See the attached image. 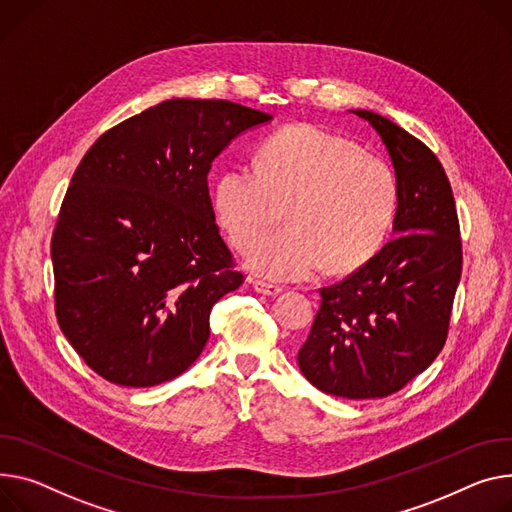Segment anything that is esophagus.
Masks as SVG:
<instances>
[{
  "label": "esophagus",
  "instance_id": "1",
  "mask_svg": "<svg viewBox=\"0 0 512 512\" xmlns=\"http://www.w3.org/2000/svg\"><path fill=\"white\" fill-rule=\"evenodd\" d=\"M253 288H255L259 294H267V296H276V294H280V292L284 290L280 284L265 282V280H253Z\"/></svg>",
  "mask_w": 512,
  "mask_h": 512
}]
</instances>
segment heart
Returning <instances> with one entry per match:
<instances>
[{"mask_svg": "<svg viewBox=\"0 0 512 512\" xmlns=\"http://www.w3.org/2000/svg\"><path fill=\"white\" fill-rule=\"evenodd\" d=\"M399 203L391 164L311 123L288 125L261 144L257 164L218 179L214 206L236 249L247 251L287 208L291 226L260 242L249 263L263 276L346 274L383 247Z\"/></svg>", "mask_w": 512, "mask_h": 512, "instance_id": "b5f03b06", "label": "heart"}]
</instances>
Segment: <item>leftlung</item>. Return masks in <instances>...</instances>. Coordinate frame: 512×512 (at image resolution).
Instances as JSON below:
<instances>
[{"mask_svg":"<svg viewBox=\"0 0 512 512\" xmlns=\"http://www.w3.org/2000/svg\"><path fill=\"white\" fill-rule=\"evenodd\" d=\"M354 113L377 129L393 160L397 236L354 274L319 290L298 366L323 393L374 399L403 389L445 346L463 249L453 189L434 152L377 113Z\"/></svg>","mask_w":512,"mask_h":512,"instance_id":"left-lung-1","label":"left lung"}]
</instances>
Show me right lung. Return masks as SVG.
I'll use <instances>...</instances> for the list:
<instances>
[{"mask_svg":"<svg viewBox=\"0 0 512 512\" xmlns=\"http://www.w3.org/2000/svg\"><path fill=\"white\" fill-rule=\"evenodd\" d=\"M271 115L173 98L90 146L51 238L57 323L109 383L179 377L210 337L212 306L245 282L208 189L214 158Z\"/></svg>","mask_w":512,"mask_h":512,"instance_id":"obj_1","label":"right lung"}]
</instances>
